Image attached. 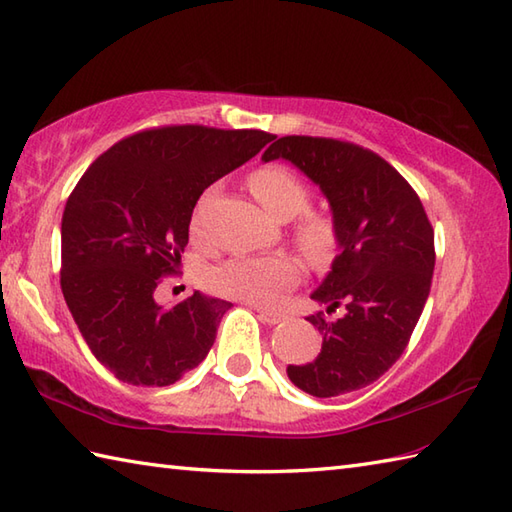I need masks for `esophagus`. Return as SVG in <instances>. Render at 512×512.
Returning a JSON list of instances; mask_svg holds the SVG:
<instances>
[{"label": "esophagus", "instance_id": "obj_1", "mask_svg": "<svg viewBox=\"0 0 512 512\" xmlns=\"http://www.w3.org/2000/svg\"><path fill=\"white\" fill-rule=\"evenodd\" d=\"M257 310V317H259V321L262 323H268V325H275V323H279V321H284L286 317L284 314H279V312H270V310H264V308H255Z\"/></svg>", "mask_w": 512, "mask_h": 512}]
</instances>
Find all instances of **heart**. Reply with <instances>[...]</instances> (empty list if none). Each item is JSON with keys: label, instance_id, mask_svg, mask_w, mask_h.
Here are the masks:
<instances>
[{"label": "heart", "instance_id": "heart-1", "mask_svg": "<svg viewBox=\"0 0 512 512\" xmlns=\"http://www.w3.org/2000/svg\"><path fill=\"white\" fill-rule=\"evenodd\" d=\"M250 191L264 209L290 220L299 215L310 202V189L297 173L286 167H264L250 176ZM191 231H200V215L191 220ZM297 242L314 264H323L334 248V224L325 215H308L297 226ZM301 266L290 255H259L233 257L215 266L206 275V288L215 295L250 303V306L273 308L299 284Z\"/></svg>", "mask_w": 512, "mask_h": 512}]
</instances>
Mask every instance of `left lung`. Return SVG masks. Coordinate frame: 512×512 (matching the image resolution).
<instances>
[{"label": "left lung", "instance_id": "left-lung-1", "mask_svg": "<svg viewBox=\"0 0 512 512\" xmlns=\"http://www.w3.org/2000/svg\"><path fill=\"white\" fill-rule=\"evenodd\" d=\"M277 158L319 184L341 246L312 299L328 314L343 308V317H308L323 336L321 354L288 365V378L310 396H341L372 385L405 352L431 290L433 226L411 184L361 145L284 136L262 156Z\"/></svg>", "mask_w": 512, "mask_h": 512}]
</instances>
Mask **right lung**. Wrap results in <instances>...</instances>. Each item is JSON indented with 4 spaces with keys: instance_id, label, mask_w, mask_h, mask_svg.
I'll list each match as a JSON object with an SVG mask.
<instances>
[{
    "instance_id": "1",
    "label": "right lung",
    "mask_w": 512,
    "mask_h": 512,
    "mask_svg": "<svg viewBox=\"0 0 512 512\" xmlns=\"http://www.w3.org/2000/svg\"><path fill=\"white\" fill-rule=\"evenodd\" d=\"M262 129L167 125L118 140L76 182L61 220V290L96 361L127 385L165 387L198 367L231 303L154 292L180 266L206 187L257 156Z\"/></svg>"
}]
</instances>
